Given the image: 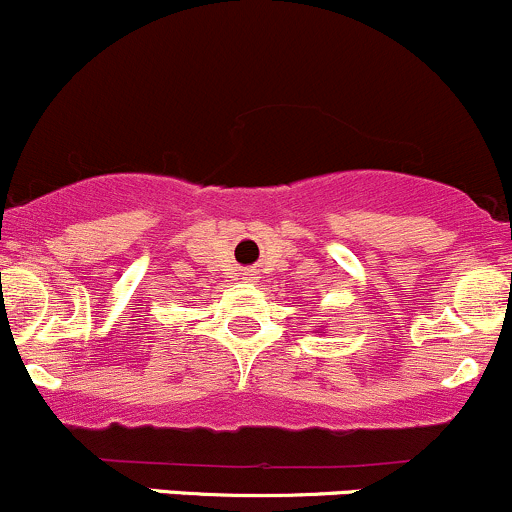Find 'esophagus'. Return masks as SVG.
Wrapping results in <instances>:
<instances>
[{"label": "esophagus", "mask_w": 512, "mask_h": 512, "mask_svg": "<svg viewBox=\"0 0 512 512\" xmlns=\"http://www.w3.org/2000/svg\"><path fill=\"white\" fill-rule=\"evenodd\" d=\"M241 280H246V283H256L258 273L254 271V268H244V273H241Z\"/></svg>", "instance_id": "obj_1"}]
</instances>
